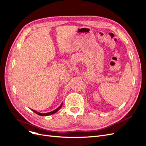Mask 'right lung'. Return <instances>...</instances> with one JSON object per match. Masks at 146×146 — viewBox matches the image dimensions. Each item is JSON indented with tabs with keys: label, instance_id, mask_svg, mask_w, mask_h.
Instances as JSON below:
<instances>
[{
	"label": "right lung",
	"instance_id": "right-lung-1",
	"mask_svg": "<svg viewBox=\"0 0 146 146\" xmlns=\"http://www.w3.org/2000/svg\"><path fill=\"white\" fill-rule=\"evenodd\" d=\"M62 105H63V103L61 104V105L60 106V107H59L58 108H57L56 110H55L54 111H51V112H49V113H38V112L36 111H35V110H32V111H33V112H35V113H36V114H38V115L42 116H48V115H50V114H54V113H55L56 112L58 111V110H59L61 108V107H62Z\"/></svg>",
	"mask_w": 146,
	"mask_h": 146
}]
</instances>
